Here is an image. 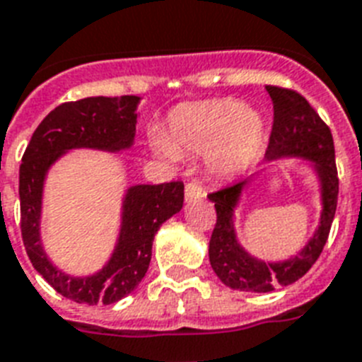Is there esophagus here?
<instances>
[{"mask_svg": "<svg viewBox=\"0 0 362 362\" xmlns=\"http://www.w3.org/2000/svg\"><path fill=\"white\" fill-rule=\"evenodd\" d=\"M200 197H204V189H202L200 184H197V182L186 184V200H195L200 199Z\"/></svg>", "mask_w": 362, "mask_h": 362, "instance_id": "1", "label": "esophagus"}]
</instances>
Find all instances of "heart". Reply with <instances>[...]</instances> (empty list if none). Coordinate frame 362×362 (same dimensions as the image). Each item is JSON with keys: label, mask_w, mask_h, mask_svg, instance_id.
I'll use <instances>...</instances> for the list:
<instances>
[{"label": "heart", "mask_w": 362, "mask_h": 362, "mask_svg": "<svg viewBox=\"0 0 362 362\" xmlns=\"http://www.w3.org/2000/svg\"><path fill=\"white\" fill-rule=\"evenodd\" d=\"M265 141V121L239 99H209L178 106L169 117V139L156 138L154 148L169 162L180 153L207 154L209 171L232 176L250 165Z\"/></svg>", "instance_id": "obj_1"}]
</instances>
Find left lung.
Instances as JSON below:
<instances>
[{
  "instance_id": "1",
  "label": "left lung",
  "mask_w": 362,
  "mask_h": 362,
  "mask_svg": "<svg viewBox=\"0 0 362 362\" xmlns=\"http://www.w3.org/2000/svg\"><path fill=\"white\" fill-rule=\"evenodd\" d=\"M267 92L274 105V123L267 148V160H309L320 182L322 214L320 224L296 256L285 261L257 259L239 245L233 228V209L238 208L239 197L248 180L209 193L208 199L215 202L217 211V223L209 239L211 269L230 289L250 293H270L278 285L285 287L294 284L315 265L329 235L339 199L335 147L329 127L298 92L279 86H267Z\"/></svg>"
}]
</instances>
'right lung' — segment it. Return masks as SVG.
<instances>
[{"mask_svg": "<svg viewBox=\"0 0 362 362\" xmlns=\"http://www.w3.org/2000/svg\"><path fill=\"white\" fill-rule=\"evenodd\" d=\"M138 103L136 95L86 97L62 103L38 124L21 158L20 215L27 256L57 293L77 303L108 305L132 293L147 274L154 235L184 204V184L178 180L129 187L112 257L92 276L66 274L44 252L40 239L42 195L51 165L73 148L119 153L132 147Z\"/></svg>", "mask_w": 362, "mask_h": 362, "instance_id": "1", "label": "right lung"}]
</instances>
